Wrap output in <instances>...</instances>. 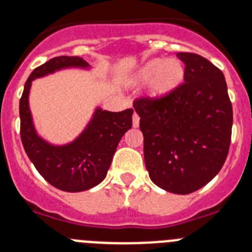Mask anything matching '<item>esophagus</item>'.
Instances as JSON below:
<instances>
[{"instance_id": "obj_1", "label": "esophagus", "mask_w": 252, "mask_h": 252, "mask_svg": "<svg viewBox=\"0 0 252 252\" xmlns=\"http://www.w3.org/2000/svg\"><path fill=\"white\" fill-rule=\"evenodd\" d=\"M132 120H133V126H134V128H137V126H139V116H138V114H137V113L133 114Z\"/></svg>"}]
</instances>
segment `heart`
I'll use <instances>...</instances> for the list:
<instances>
[{"label": "heart", "instance_id": "1", "mask_svg": "<svg viewBox=\"0 0 252 252\" xmlns=\"http://www.w3.org/2000/svg\"><path fill=\"white\" fill-rule=\"evenodd\" d=\"M185 78V65L178 59H152L137 73L138 82H150L149 96L161 98L177 90Z\"/></svg>", "mask_w": 252, "mask_h": 252}]
</instances>
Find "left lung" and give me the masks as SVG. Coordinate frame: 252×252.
<instances>
[{"label":"left lung","mask_w":252,"mask_h":252,"mask_svg":"<svg viewBox=\"0 0 252 252\" xmlns=\"http://www.w3.org/2000/svg\"><path fill=\"white\" fill-rule=\"evenodd\" d=\"M185 83L161 98H137L145 164L158 187L197 191L219 173L229 151L233 111L220 69L200 55L177 54Z\"/></svg>","instance_id":"8db88e82"}]
</instances>
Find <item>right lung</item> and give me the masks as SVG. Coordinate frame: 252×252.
Here are the masks:
<instances>
[{
  "label": "right lung",
  "mask_w": 252,
  "mask_h": 252,
  "mask_svg": "<svg viewBox=\"0 0 252 252\" xmlns=\"http://www.w3.org/2000/svg\"><path fill=\"white\" fill-rule=\"evenodd\" d=\"M66 67L88 69L90 65L78 56H58L32 71L19 105L20 137L28 158L50 185L65 192H82L105 179L119 141L132 128L133 109L111 113L97 107L73 142L55 146L44 141L38 136L29 109L32 82Z\"/></svg>",
  "instance_id": "right-lung-1"
}]
</instances>
